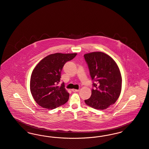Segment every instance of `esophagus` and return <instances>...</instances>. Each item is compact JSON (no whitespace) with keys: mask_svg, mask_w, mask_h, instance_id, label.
<instances>
[{"mask_svg":"<svg viewBox=\"0 0 149 149\" xmlns=\"http://www.w3.org/2000/svg\"><path fill=\"white\" fill-rule=\"evenodd\" d=\"M72 91H73V92H78V91H79V89H72Z\"/></svg>","mask_w":149,"mask_h":149,"instance_id":"1","label":"esophagus"}]
</instances>
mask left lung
Masks as SVG:
<instances>
[{
	"mask_svg": "<svg viewBox=\"0 0 149 149\" xmlns=\"http://www.w3.org/2000/svg\"><path fill=\"white\" fill-rule=\"evenodd\" d=\"M93 80L94 88L91 97L85 100L94 109L104 110L114 104L122 90V78L117 64L109 55L100 52L84 55Z\"/></svg>",
	"mask_w": 149,
	"mask_h": 149,
	"instance_id": "8db88e82",
	"label": "left lung"
}]
</instances>
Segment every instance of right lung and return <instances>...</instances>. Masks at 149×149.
I'll use <instances>...</instances> for the list:
<instances>
[{
	"label": "right lung",
	"mask_w": 149,
	"mask_h": 149,
	"mask_svg": "<svg viewBox=\"0 0 149 149\" xmlns=\"http://www.w3.org/2000/svg\"><path fill=\"white\" fill-rule=\"evenodd\" d=\"M77 53H56L47 55L40 61L32 72L30 91L35 101L41 107L54 109L68 100L70 95L64 84L58 86L64 64Z\"/></svg>",
	"instance_id": "add662e5"
}]
</instances>
